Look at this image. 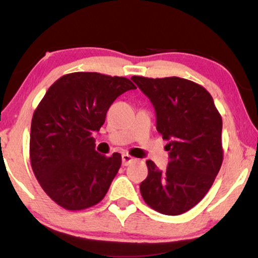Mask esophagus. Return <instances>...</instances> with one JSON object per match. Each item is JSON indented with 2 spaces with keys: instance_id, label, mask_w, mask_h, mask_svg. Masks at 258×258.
<instances>
[{
  "instance_id": "esophagus-1",
  "label": "esophagus",
  "mask_w": 258,
  "mask_h": 258,
  "mask_svg": "<svg viewBox=\"0 0 258 258\" xmlns=\"http://www.w3.org/2000/svg\"><path fill=\"white\" fill-rule=\"evenodd\" d=\"M133 161H136V159L133 158V156L128 155V154H122V165L123 166H127V165H130Z\"/></svg>"
}]
</instances>
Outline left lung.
I'll return each instance as SVG.
<instances>
[{
	"instance_id": "obj_1",
	"label": "left lung",
	"mask_w": 258,
	"mask_h": 258,
	"mask_svg": "<svg viewBox=\"0 0 258 258\" xmlns=\"http://www.w3.org/2000/svg\"><path fill=\"white\" fill-rule=\"evenodd\" d=\"M150 99L156 130L168 141L167 168L148 160L141 194L160 214L182 215L205 197L223 161L222 117L203 86L176 78H131Z\"/></svg>"
}]
</instances>
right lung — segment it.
Returning <instances> with one entry per match:
<instances>
[{"mask_svg": "<svg viewBox=\"0 0 258 258\" xmlns=\"http://www.w3.org/2000/svg\"><path fill=\"white\" fill-rule=\"evenodd\" d=\"M131 80L99 73L61 76L46 92L31 121L30 162L44 193L69 211L97 205L121 166V154L96 152L93 133Z\"/></svg>", "mask_w": 258, "mask_h": 258, "instance_id": "obj_1", "label": "right lung"}]
</instances>
